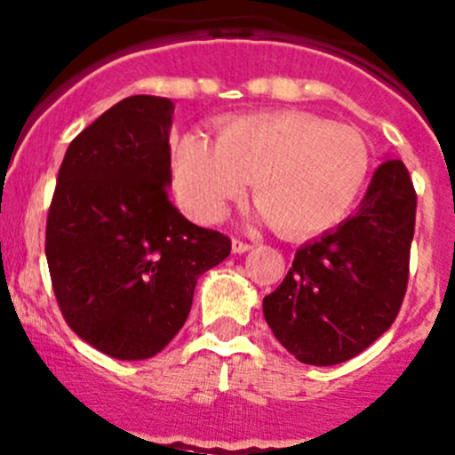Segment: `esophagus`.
I'll return each mask as SVG.
<instances>
[{
    "label": "esophagus",
    "mask_w": 455,
    "mask_h": 455,
    "mask_svg": "<svg viewBox=\"0 0 455 455\" xmlns=\"http://www.w3.org/2000/svg\"><path fill=\"white\" fill-rule=\"evenodd\" d=\"M231 246H233V252H237V254H242V252H248V251H251V243H248V242H243V239H233V243H231Z\"/></svg>",
    "instance_id": "1"
}]
</instances>
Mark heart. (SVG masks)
I'll return each instance as SVG.
<instances>
[{
	"instance_id": "b5f03b06",
	"label": "heart",
	"mask_w": 455,
	"mask_h": 455,
	"mask_svg": "<svg viewBox=\"0 0 455 455\" xmlns=\"http://www.w3.org/2000/svg\"><path fill=\"white\" fill-rule=\"evenodd\" d=\"M371 171L354 129L307 112L227 118L216 142L188 133L174 148V189L198 222H216L252 181L254 203L287 235H317L349 216Z\"/></svg>"
}]
</instances>
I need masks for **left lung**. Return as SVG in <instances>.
I'll list each match as a JSON object with an SVG mask.
<instances>
[{"instance_id":"left-lung-1","label":"left lung","mask_w":455,"mask_h":455,"mask_svg":"<svg viewBox=\"0 0 455 455\" xmlns=\"http://www.w3.org/2000/svg\"><path fill=\"white\" fill-rule=\"evenodd\" d=\"M414 216L408 168L388 159L356 216L296 252L284 281L263 298V315L298 361L339 365L391 328L411 276Z\"/></svg>"}]
</instances>
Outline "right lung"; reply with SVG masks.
<instances>
[{"instance_id":"right-lung-1","label":"right lung","mask_w":455,"mask_h":455,"mask_svg":"<svg viewBox=\"0 0 455 455\" xmlns=\"http://www.w3.org/2000/svg\"><path fill=\"white\" fill-rule=\"evenodd\" d=\"M171 99L136 94L68 144L44 254L68 328L118 361L162 352L183 328L203 272L231 252L168 198Z\"/></svg>"}]
</instances>
